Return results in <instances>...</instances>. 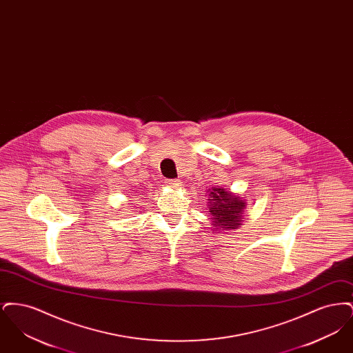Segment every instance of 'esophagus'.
I'll return each instance as SVG.
<instances>
[{
    "mask_svg": "<svg viewBox=\"0 0 353 353\" xmlns=\"http://www.w3.org/2000/svg\"><path fill=\"white\" fill-rule=\"evenodd\" d=\"M167 184L170 188H179V186H181V181L177 180V179H172V180H167Z\"/></svg>",
    "mask_w": 353,
    "mask_h": 353,
    "instance_id": "1",
    "label": "esophagus"
}]
</instances>
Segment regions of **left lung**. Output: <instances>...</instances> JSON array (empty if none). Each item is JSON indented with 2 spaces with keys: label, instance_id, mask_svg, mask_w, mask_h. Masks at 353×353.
I'll list each match as a JSON object with an SVG mask.
<instances>
[{
  "label": "left lung",
  "instance_id": "1",
  "mask_svg": "<svg viewBox=\"0 0 353 353\" xmlns=\"http://www.w3.org/2000/svg\"><path fill=\"white\" fill-rule=\"evenodd\" d=\"M208 192L210 197L209 212L214 226L221 230H230L241 226V222L243 221V209L246 206L245 201L221 188L208 189Z\"/></svg>",
  "mask_w": 353,
  "mask_h": 353
}]
</instances>
